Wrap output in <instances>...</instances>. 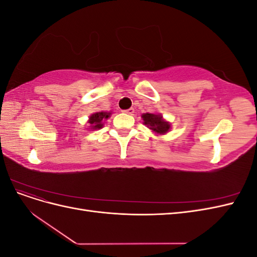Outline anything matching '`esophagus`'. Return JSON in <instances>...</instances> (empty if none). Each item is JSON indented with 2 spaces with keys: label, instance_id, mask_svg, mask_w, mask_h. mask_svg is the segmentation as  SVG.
I'll list each match as a JSON object with an SVG mask.
<instances>
[{
  "label": "esophagus",
  "instance_id": "34e87169",
  "mask_svg": "<svg viewBox=\"0 0 257 257\" xmlns=\"http://www.w3.org/2000/svg\"><path fill=\"white\" fill-rule=\"evenodd\" d=\"M134 108H130V109H126V110H124V112L125 113H127V114H133L134 113Z\"/></svg>",
  "mask_w": 257,
  "mask_h": 257
}]
</instances>
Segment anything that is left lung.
Here are the masks:
<instances>
[{
  "label": "left lung",
  "instance_id": "obj_1",
  "mask_svg": "<svg viewBox=\"0 0 257 257\" xmlns=\"http://www.w3.org/2000/svg\"><path fill=\"white\" fill-rule=\"evenodd\" d=\"M143 119H144L145 125H147L152 131H154L155 133L165 134V133H167V131L170 127L168 122H165L164 120H163L162 115H160V114L144 113Z\"/></svg>",
  "mask_w": 257,
  "mask_h": 257
}]
</instances>
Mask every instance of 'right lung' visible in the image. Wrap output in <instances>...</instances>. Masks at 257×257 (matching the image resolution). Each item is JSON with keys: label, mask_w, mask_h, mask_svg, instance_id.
Listing matches in <instances>:
<instances>
[{"label": "right lung", "mask_w": 257, "mask_h": 257, "mask_svg": "<svg viewBox=\"0 0 257 257\" xmlns=\"http://www.w3.org/2000/svg\"><path fill=\"white\" fill-rule=\"evenodd\" d=\"M110 116V112H104V111H100V112H95L93 113L90 119H89V123L91 124V127L93 130H96V128H102L103 127V123L102 121L104 119H108Z\"/></svg>", "instance_id": "obj_1"}]
</instances>
